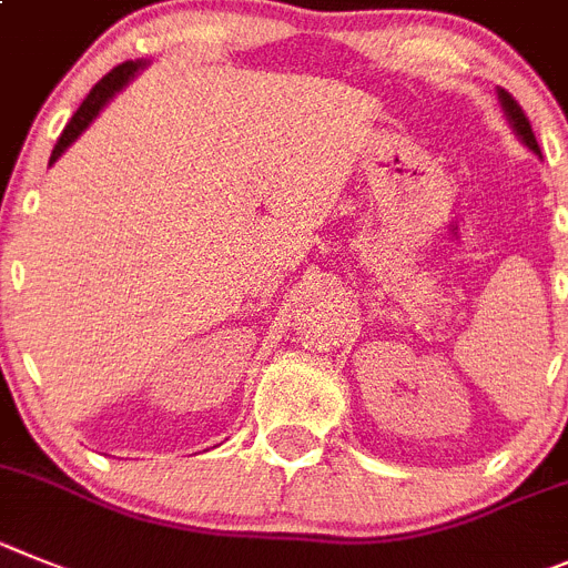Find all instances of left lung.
<instances>
[{"label": "left lung", "mask_w": 568, "mask_h": 568, "mask_svg": "<svg viewBox=\"0 0 568 568\" xmlns=\"http://www.w3.org/2000/svg\"><path fill=\"white\" fill-rule=\"evenodd\" d=\"M498 99H500V104H504V112H507L509 124H513L515 132H518V135H520V141H524V144L529 146V150L538 152V155H540V146H538V141H535L532 124H529V119H526V112L520 110L518 101H515L513 95L507 93V90H498Z\"/></svg>", "instance_id": "obj_1"}]
</instances>
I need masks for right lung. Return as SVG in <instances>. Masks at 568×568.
I'll return each instance as SVG.
<instances>
[{
    "label": "right lung",
    "mask_w": 568,
    "mask_h": 568,
    "mask_svg": "<svg viewBox=\"0 0 568 568\" xmlns=\"http://www.w3.org/2000/svg\"><path fill=\"white\" fill-rule=\"evenodd\" d=\"M138 68H141V61H124V64H119V68H112L110 73H106L104 79H101L99 84H95L93 90H90V95H87V99L81 101L79 110L73 112V119L68 121V126H64V132H61L59 141H55L53 155H50V163H53L55 158H59L61 152L68 150V146L73 144L75 138H79L81 132L87 130V124H90V121H93L95 115H99L101 106H104L106 101L112 99V95L119 93L121 87H124L126 81H130L132 75H135Z\"/></svg>",
    "instance_id": "right-lung-1"
}]
</instances>
